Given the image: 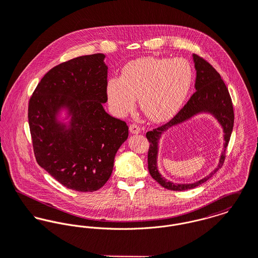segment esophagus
<instances>
[{"mask_svg": "<svg viewBox=\"0 0 258 258\" xmlns=\"http://www.w3.org/2000/svg\"><path fill=\"white\" fill-rule=\"evenodd\" d=\"M130 132H131L132 134L138 135V134H140V133H141V127H140L138 124L133 123V124H131V125H130Z\"/></svg>", "mask_w": 258, "mask_h": 258, "instance_id": "esophagus-1", "label": "esophagus"}]
</instances>
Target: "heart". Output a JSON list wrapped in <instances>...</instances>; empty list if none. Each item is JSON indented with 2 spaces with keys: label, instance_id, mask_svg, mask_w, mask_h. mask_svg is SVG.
Wrapping results in <instances>:
<instances>
[{
  "label": "heart",
  "instance_id": "obj_1",
  "mask_svg": "<svg viewBox=\"0 0 258 258\" xmlns=\"http://www.w3.org/2000/svg\"><path fill=\"white\" fill-rule=\"evenodd\" d=\"M193 81V69L184 58L148 56L128 62L120 77L106 83L108 104L123 117L136 109L137 98L144 115L154 122L170 119L181 108Z\"/></svg>",
  "mask_w": 258,
  "mask_h": 258
}]
</instances>
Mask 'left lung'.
<instances>
[{"label": "left lung", "mask_w": 258, "mask_h": 258, "mask_svg": "<svg viewBox=\"0 0 258 258\" xmlns=\"http://www.w3.org/2000/svg\"><path fill=\"white\" fill-rule=\"evenodd\" d=\"M193 60L196 69V92L192 95L187 104L181 111L167 123L146 133V138L150 143L148 149V171L151 177L157 181L162 187L173 191H185L193 189L209 180L224 164L225 153L231 136L233 127V108L229 96V90L217 70L205 59L193 54ZM199 113H210L213 115L221 124L224 131V148L221 154L218 167L208 176L199 181L190 184H178L166 180L157 167L158 143L161 136L169 128L180 124Z\"/></svg>", "instance_id": "left-lung-1"}]
</instances>
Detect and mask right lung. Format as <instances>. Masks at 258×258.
Returning <instances> with one entry per match:
<instances>
[{
	"mask_svg": "<svg viewBox=\"0 0 258 258\" xmlns=\"http://www.w3.org/2000/svg\"><path fill=\"white\" fill-rule=\"evenodd\" d=\"M105 57L96 53L53 67L29 100V130L38 165L78 192H94L106 184L115 153L128 137L126 123L103 107L108 101Z\"/></svg>",
	"mask_w": 258,
	"mask_h": 258,
	"instance_id": "1",
	"label": "right lung"
}]
</instances>
